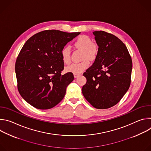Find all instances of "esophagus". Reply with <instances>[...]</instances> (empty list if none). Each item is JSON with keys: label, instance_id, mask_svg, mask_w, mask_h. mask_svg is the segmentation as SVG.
<instances>
[{"label": "esophagus", "instance_id": "34e87169", "mask_svg": "<svg viewBox=\"0 0 151 151\" xmlns=\"http://www.w3.org/2000/svg\"><path fill=\"white\" fill-rule=\"evenodd\" d=\"M73 75H74L75 78H76L79 76V75H78V74H76V73H74V74H73Z\"/></svg>", "mask_w": 151, "mask_h": 151}]
</instances>
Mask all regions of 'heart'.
I'll list each match as a JSON object with an SVG mask.
<instances>
[{"label":"heart","mask_w":151,"mask_h":151,"mask_svg":"<svg viewBox=\"0 0 151 151\" xmlns=\"http://www.w3.org/2000/svg\"><path fill=\"white\" fill-rule=\"evenodd\" d=\"M75 46L81 50H83L82 62L73 63L66 68L67 72L79 74L88 69L90 65L88 60L94 61L97 57L99 49L97 46L94 44L93 40L87 35L79 36L75 42ZM71 51L69 47H64L61 51V57L63 63L69 64L71 62ZM88 59V60L87 59Z\"/></svg>","instance_id":"1"}]
</instances>
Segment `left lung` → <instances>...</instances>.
<instances>
[{"instance_id": "left-lung-1", "label": "left lung", "mask_w": 151, "mask_h": 151, "mask_svg": "<svg viewBox=\"0 0 151 151\" xmlns=\"http://www.w3.org/2000/svg\"><path fill=\"white\" fill-rule=\"evenodd\" d=\"M99 53L93 65L83 75L87 82L82 94L96 109H108L116 104L131 83L132 60L124 43L104 31L93 32Z\"/></svg>"}]
</instances>
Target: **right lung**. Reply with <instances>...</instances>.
Masks as SVG:
<instances>
[{
  "label": "right lung",
  "mask_w": 151,
  "mask_h": 151,
  "mask_svg": "<svg viewBox=\"0 0 151 151\" xmlns=\"http://www.w3.org/2000/svg\"><path fill=\"white\" fill-rule=\"evenodd\" d=\"M80 33L42 31L30 37L21 48L15 67L17 88L21 97L35 108L51 109L65 96L74 76L70 72L61 74V51Z\"/></svg>",
  "instance_id": "obj_1"
}]
</instances>
